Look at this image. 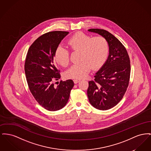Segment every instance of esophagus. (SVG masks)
Instances as JSON below:
<instances>
[{
	"mask_svg": "<svg viewBox=\"0 0 151 151\" xmlns=\"http://www.w3.org/2000/svg\"><path fill=\"white\" fill-rule=\"evenodd\" d=\"M80 80L79 79H74L73 80V82L75 83V84H77L78 83H79L80 81Z\"/></svg>",
	"mask_w": 151,
	"mask_h": 151,
	"instance_id": "obj_1",
	"label": "esophagus"
}]
</instances>
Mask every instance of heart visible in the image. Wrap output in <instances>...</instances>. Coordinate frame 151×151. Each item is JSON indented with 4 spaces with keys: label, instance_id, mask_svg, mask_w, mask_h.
<instances>
[{
    "label": "heart",
    "instance_id": "obj_1",
    "mask_svg": "<svg viewBox=\"0 0 151 151\" xmlns=\"http://www.w3.org/2000/svg\"><path fill=\"white\" fill-rule=\"evenodd\" d=\"M67 44L72 51L80 52L78 64L73 65L65 72L67 78H85L92 68L96 70L105 63L109 52V45L106 38L103 36H92L78 32L71 36ZM54 59L58 64L63 67L68 65L70 59L69 51L62 45L56 48Z\"/></svg>",
    "mask_w": 151,
    "mask_h": 151
}]
</instances>
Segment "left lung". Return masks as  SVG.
Returning a JSON list of instances; mask_svg holds the SVG:
<instances>
[{
	"label": "left lung",
	"instance_id": "8db88e82",
	"mask_svg": "<svg viewBox=\"0 0 151 151\" xmlns=\"http://www.w3.org/2000/svg\"><path fill=\"white\" fill-rule=\"evenodd\" d=\"M106 38L109 55L106 63L96 73L94 80L89 81L87 95L91 104L100 110L116 106L123 98L129 85L130 59L126 48L115 36L106 30L89 29Z\"/></svg>",
	"mask_w": 151,
	"mask_h": 151
}]
</instances>
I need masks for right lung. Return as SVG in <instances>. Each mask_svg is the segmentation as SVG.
<instances>
[{"instance_id":"obj_1","label":"right lung","mask_w":151,"mask_h":151,"mask_svg":"<svg viewBox=\"0 0 151 151\" xmlns=\"http://www.w3.org/2000/svg\"><path fill=\"white\" fill-rule=\"evenodd\" d=\"M68 33L47 32L36 39L27 52L24 71L29 91L37 102L50 111L59 110L66 105L74 86L71 79L61 80L57 86L53 83L60 78L53 60L55 51Z\"/></svg>"}]
</instances>
